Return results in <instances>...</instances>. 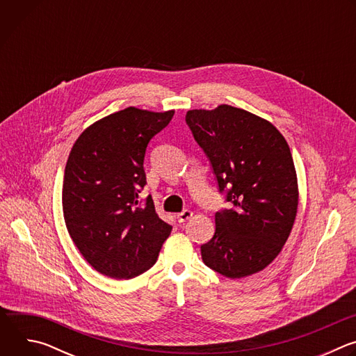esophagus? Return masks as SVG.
Instances as JSON below:
<instances>
[{"label":"esophagus","mask_w":356,"mask_h":356,"mask_svg":"<svg viewBox=\"0 0 356 356\" xmlns=\"http://www.w3.org/2000/svg\"><path fill=\"white\" fill-rule=\"evenodd\" d=\"M191 217H193V211H190V210H183L181 213L177 214V221H179V222H186V221L190 220Z\"/></svg>","instance_id":"1"}]
</instances>
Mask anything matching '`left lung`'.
<instances>
[{
	"label": "left lung",
	"mask_w": 356,
	"mask_h": 356,
	"mask_svg": "<svg viewBox=\"0 0 356 356\" xmlns=\"http://www.w3.org/2000/svg\"><path fill=\"white\" fill-rule=\"evenodd\" d=\"M186 122L232 204L216 213L214 236L201 245L202 262L229 279L258 273L279 255L296 220L290 147L269 121L227 104L187 111Z\"/></svg>",
	"instance_id": "8db88e82"
}]
</instances>
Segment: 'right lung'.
<instances>
[{"instance_id": "right-lung-1", "label": "right lung", "mask_w": 356, "mask_h": 356, "mask_svg": "<svg viewBox=\"0 0 356 356\" xmlns=\"http://www.w3.org/2000/svg\"><path fill=\"white\" fill-rule=\"evenodd\" d=\"M175 111L128 107L90 125L74 142L63 179V216L84 259L113 279H132L155 265L172 225L139 193L149 140Z\"/></svg>"}]
</instances>
